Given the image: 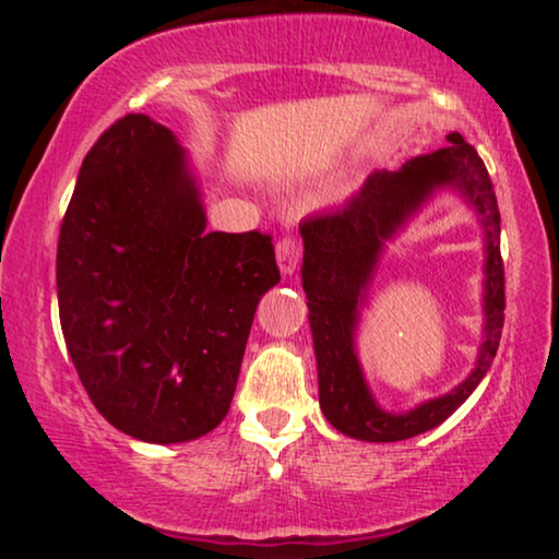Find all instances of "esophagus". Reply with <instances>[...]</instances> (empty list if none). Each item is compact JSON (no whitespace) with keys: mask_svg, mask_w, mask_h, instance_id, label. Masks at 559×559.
I'll list each match as a JSON object with an SVG mask.
<instances>
[{"mask_svg":"<svg viewBox=\"0 0 559 559\" xmlns=\"http://www.w3.org/2000/svg\"><path fill=\"white\" fill-rule=\"evenodd\" d=\"M302 257V243L297 239V234H285L277 241V264L282 274H293L297 270V262Z\"/></svg>","mask_w":559,"mask_h":559,"instance_id":"34e87169","label":"esophagus"}]
</instances>
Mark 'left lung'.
Returning <instances> with one entry per match:
<instances>
[{"instance_id": "obj_1", "label": "left lung", "mask_w": 559, "mask_h": 559, "mask_svg": "<svg viewBox=\"0 0 559 559\" xmlns=\"http://www.w3.org/2000/svg\"><path fill=\"white\" fill-rule=\"evenodd\" d=\"M455 185L477 205L487 228V325L477 369L461 388L420 405L407 416L379 411L365 389L353 354L357 308L383 241L431 194L435 187ZM305 241L302 289L308 295L310 331L318 358L320 409L335 430L356 440L396 442L432 430L453 415L480 384L499 350L503 328V259L499 249L501 216L493 182L478 152L461 134L419 155L396 173H373L343 209L316 213L300 224Z\"/></svg>"}]
</instances>
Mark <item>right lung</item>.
Instances as JSON below:
<instances>
[{
  "label": "right lung",
  "mask_w": 559,
  "mask_h": 559,
  "mask_svg": "<svg viewBox=\"0 0 559 559\" xmlns=\"http://www.w3.org/2000/svg\"><path fill=\"white\" fill-rule=\"evenodd\" d=\"M60 328L94 407L144 442L211 432L231 407L272 236L205 231L170 129L127 114L83 159L58 239Z\"/></svg>",
  "instance_id": "add662e5"
}]
</instances>
